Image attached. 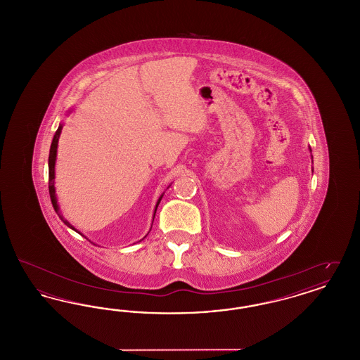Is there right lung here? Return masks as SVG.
Wrapping results in <instances>:
<instances>
[{"label":"right lung","mask_w":360,"mask_h":360,"mask_svg":"<svg viewBox=\"0 0 360 360\" xmlns=\"http://www.w3.org/2000/svg\"><path fill=\"white\" fill-rule=\"evenodd\" d=\"M60 132H62V125H59V128L56 129V132H55V135H53V139H52L51 148H50V156H49V190H50V198H51L52 206H53L55 212L58 213L59 219H60L63 223L66 224L68 226H70L71 229L77 231V229H75L68 220H65L63 216L59 213V206H58L56 195H55V186H53V184H55V182H53V179H55V160H56V148H58V140H59V136H60ZM160 200H162V197L159 198V201H158V204H156V207L159 205ZM155 212H156V210H155ZM77 232H78V231H77Z\"/></svg>","instance_id":"obj_1"}]
</instances>
